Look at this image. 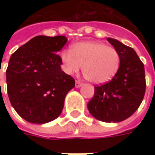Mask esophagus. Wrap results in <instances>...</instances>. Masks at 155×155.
Here are the masks:
<instances>
[{
  "label": "esophagus",
  "instance_id": "obj_1",
  "mask_svg": "<svg viewBox=\"0 0 155 155\" xmlns=\"http://www.w3.org/2000/svg\"><path fill=\"white\" fill-rule=\"evenodd\" d=\"M81 85H82V83H81L80 81L76 80V83H75V86L77 87V88H78V87H80Z\"/></svg>",
  "mask_w": 155,
  "mask_h": 155
}]
</instances>
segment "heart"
Instances as JSON below:
<instances>
[{"label":"heart","instance_id":"heart-1","mask_svg":"<svg viewBox=\"0 0 155 155\" xmlns=\"http://www.w3.org/2000/svg\"><path fill=\"white\" fill-rule=\"evenodd\" d=\"M64 70L67 74L82 71L87 80L104 84L110 80L120 67L121 57L112 46L101 42H81L71 47V51L61 54Z\"/></svg>","mask_w":155,"mask_h":155}]
</instances>
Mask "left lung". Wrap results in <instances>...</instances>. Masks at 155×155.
<instances>
[{
    "label": "left lung",
    "instance_id": "obj_1",
    "mask_svg": "<svg viewBox=\"0 0 155 155\" xmlns=\"http://www.w3.org/2000/svg\"><path fill=\"white\" fill-rule=\"evenodd\" d=\"M107 40L120 54V67L111 80L95 86L87 107L99 121L118 122L132 116L141 104L146 91L145 70L132 47L111 38Z\"/></svg>",
    "mask_w": 155,
    "mask_h": 155
}]
</instances>
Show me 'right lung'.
<instances>
[{
	"label": "right lung",
	"mask_w": 155,
	"mask_h": 155,
	"mask_svg": "<svg viewBox=\"0 0 155 155\" xmlns=\"http://www.w3.org/2000/svg\"><path fill=\"white\" fill-rule=\"evenodd\" d=\"M64 36H36L16 50L6 71L9 100L26 121L42 124L62 112L66 94L75 79L61 71L58 54L66 43Z\"/></svg>",
	"instance_id": "obj_1"
}]
</instances>
